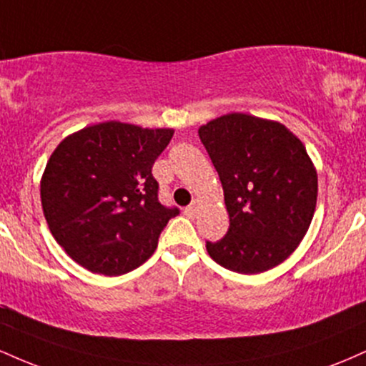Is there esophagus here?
I'll use <instances>...</instances> for the list:
<instances>
[{"instance_id":"esophagus-1","label":"esophagus","mask_w":366,"mask_h":366,"mask_svg":"<svg viewBox=\"0 0 366 366\" xmlns=\"http://www.w3.org/2000/svg\"><path fill=\"white\" fill-rule=\"evenodd\" d=\"M197 212H199V203H196V201H194V203H192V204H189V207L186 208V212H184V213H186L189 218H194L197 215Z\"/></svg>"}]
</instances>
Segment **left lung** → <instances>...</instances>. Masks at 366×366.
<instances>
[{"label": "left lung", "mask_w": 366, "mask_h": 366, "mask_svg": "<svg viewBox=\"0 0 366 366\" xmlns=\"http://www.w3.org/2000/svg\"><path fill=\"white\" fill-rule=\"evenodd\" d=\"M224 187L230 225L207 242L224 268L254 275L287 259L308 232L318 196L312 158L296 134L275 120L227 113L201 125Z\"/></svg>", "instance_id": "left-lung-1"}]
</instances>
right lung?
I'll use <instances>...</instances> for the list:
<instances>
[{
	"label": "right lung",
	"instance_id": "obj_1",
	"mask_svg": "<svg viewBox=\"0 0 366 366\" xmlns=\"http://www.w3.org/2000/svg\"><path fill=\"white\" fill-rule=\"evenodd\" d=\"M174 129L124 122L89 125L63 139L41 177L53 237L92 274L122 275L142 264L177 208L158 201L151 169Z\"/></svg>",
	"mask_w": 366,
	"mask_h": 366
}]
</instances>
